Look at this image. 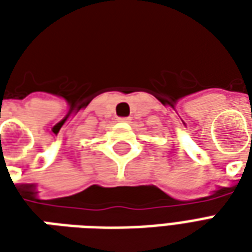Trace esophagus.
<instances>
[{
  "instance_id": "obj_1",
  "label": "esophagus",
  "mask_w": 252,
  "mask_h": 252,
  "mask_svg": "<svg viewBox=\"0 0 252 252\" xmlns=\"http://www.w3.org/2000/svg\"><path fill=\"white\" fill-rule=\"evenodd\" d=\"M120 120H123V121H128V120H129V119H120Z\"/></svg>"
}]
</instances>
